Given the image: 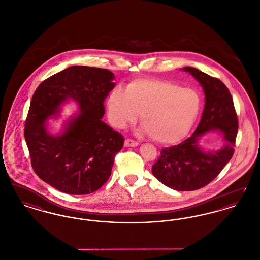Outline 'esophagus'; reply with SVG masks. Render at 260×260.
Here are the masks:
<instances>
[{"instance_id": "esophagus-1", "label": "esophagus", "mask_w": 260, "mask_h": 260, "mask_svg": "<svg viewBox=\"0 0 260 260\" xmlns=\"http://www.w3.org/2000/svg\"><path fill=\"white\" fill-rule=\"evenodd\" d=\"M137 145H138V142L131 139V138H126L124 140V146H126V147H136Z\"/></svg>"}]
</instances>
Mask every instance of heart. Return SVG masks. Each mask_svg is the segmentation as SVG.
I'll use <instances>...</instances> for the list:
<instances>
[{
    "mask_svg": "<svg viewBox=\"0 0 260 260\" xmlns=\"http://www.w3.org/2000/svg\"><path fill=\"white\" fill-rule=\"evenodd\" d=\"M202 98L197 90L164 80L144 79L115 87L107 99L112 124L122 128L140 114L143 131L164 144L183 139L198 119Z\"/></svg>",
    "mask_w": 260,
    "mask_h": 260,
    "instance_id": "heart-1",
    "label": "heart"
}]
</instances>
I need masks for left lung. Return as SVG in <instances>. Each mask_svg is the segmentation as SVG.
I'll list each match as a JSON object with an SVG mask.
<instances>
[{
	"label": "left lung",
	"instance_id": "1",
	"mask_svg": "<svg viewBox=\"0 0 260 260\" xmlns=\"http://www.w3.org/2000/svg\"><path fill=\"white\" fill-rule=\"evenodd\" d=\"M183 70L194 76L204 88L206 104L196 131L181 143L164 148L152 166L155 177L177 191L198 190L211 182L231 160L235 151L238 117L231 93L222 82L193 67ZM219 129L224 134L223 147L207 153L198 147L206 131Z\"/></svg>",
	"mask_w": 260,
	"mask_h": 260
}]
</instances>
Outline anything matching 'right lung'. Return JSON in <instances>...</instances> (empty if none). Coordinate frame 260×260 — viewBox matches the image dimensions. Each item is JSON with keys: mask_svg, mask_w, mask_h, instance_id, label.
<instances>
[{"mask_svg": "<svg viewBox=\"0 0 260 260\" xmlns=\"http://www.w3.org/2000/svg\"><path fill=\"white\" fill-rule=\"evenodd\" d=\"M107 69L71 66L43 81L35 90L25 121L24 137L38 176L53 188L87 195L108 180L123 136L103 123V101L115 86ZM67 98L81 113L59 137L50 136L44 122Z\"/></svg>", "mask_w": 260, "mask_h": 260, "instance_id": "1", "label": "right lung"}]
</instances>
